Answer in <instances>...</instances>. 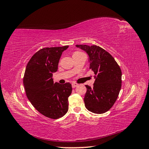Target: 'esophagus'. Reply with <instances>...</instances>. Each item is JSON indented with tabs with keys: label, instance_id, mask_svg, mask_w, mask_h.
I'll use <instances>...</instances> for the list:
<instances>
[{
	"label": "esophagus",
	"instance_id": "obj_1",
	"mask_svg": "<svg viewBox=\"0 0 149 149\" xmlns=\"http://www.w3.org/2000/svg\"><path fill=\"white\" fill-rule=\"evenodd\" d=\"M78 86V84H76V83H72V88H75V87H76Z\"/></svg>",
	"mask_w": 149,
	"mask_h": 149
}]
</instances>
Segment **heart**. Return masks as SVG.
<instances>
[{
    "label": "heart",
    "mask_w": 149,
    "mask_h": 149,
    "mask_svg": "<svg viewBox=\"0 0 149 149\" xmlns=\"http://www.w3.org/2000/svg\"><path fill=\"white\" fill-rule=\"evenodd\" d=\"M76 53H79V52H75L74 54H76Z\"/></svg>",
    "instance_id": "b5f03b06"
}]
</instances>
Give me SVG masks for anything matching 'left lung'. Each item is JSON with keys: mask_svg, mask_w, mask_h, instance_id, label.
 Instances as JSON below:
<instances>
[{"mask_svg": "<svg viewBox=\"0 0 149 149\" xmlns=\"http://www.w3.org/2000/svg\"><path fill=\"white\" fill-rule=\"evenodd\" d=\"M88 54L90 69L94 72L93 87L86 85L84 97L86 109L95 113H104L111 108L119 94L122 72L113 57L97 45H76Z\"/></svg>", "mask_w": 149, "mask_h": 149, "instance_id": "8db88e82", "label": "left lung"}]
</instances>
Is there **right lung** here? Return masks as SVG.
<instances>
[{"label": "right lung", "mask_w": 149, "mask_h": 149, "mask_svg": "<svg viewBox=\"0 0 149 149\" xmlns=\"http://www.w3.org/2000/svg\"><path fill=\"white\" fill-rule=\"evenodd\" d=\"M68 47L40 49L28 62L24 74V86L28 99L40 113L53 119L63 117L69 109L71 84L54 83L52 79L62 54Z\"/></svg>", "instance_id": "right-lung-1"}]
</instances>
